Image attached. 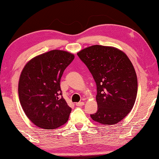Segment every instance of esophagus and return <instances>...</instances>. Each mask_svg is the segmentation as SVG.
<instances>
[{
    "label": "esophagus",
    "instance_id": "34e87169",
    "mask_svg": "<svg viewBox=\"0 0 159 159\" xmlns=\"http://www.w3.org/2000/svg\"><path fill=\"white\" fill-rule=\"evenodd\" d=\"M84 105V102H78V103H76V106H82Z\"/></svg>",
    "mask_w": 159,
    "mask_h": 159
}]
</instances>
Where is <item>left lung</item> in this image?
Here are the masks:
<instances>
[{"label":"left lung","instance_id":"8db88e82","mask_svg":"<svg viewBox=\"0 0 159 159\" xmlns=\"http://www.w3.org/2000/svg\"><path fill=\"white\" fill-rule=\"evenodd\" d=\"M96 83L98 111L91 118L103 125L122 120L133 107L138 93L134 66L122 51L95 45L77 53Z\"/></svg>","mask_w":159,"mask_h":159}]
</instances>
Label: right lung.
<instances>
[{"label": "right lung", "mask_w": 159, "mask_h": 159, "mask_svg": "<svg viewBox=\"0 0 159 159\" xmlns=\"http://www.w3.org/2000/svg\"><path fill=\"white\" fill-rule=\"evenodd\" d=\"M75 56L53 50L30 60L19 82V101L25 114L36 126L53 129L68 121L71 108L62 96L63 73Z\"/></svg>", "instance_id": "right-lung-1"}]
</instances>
